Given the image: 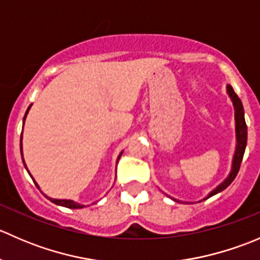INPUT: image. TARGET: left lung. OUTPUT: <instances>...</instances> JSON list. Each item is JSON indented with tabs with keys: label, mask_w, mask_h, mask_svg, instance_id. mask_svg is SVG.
<instances>
[{
	"label": "left lung",
	"mask_w": 260,
	"mask_h": 260,
	"mask_svg": "<svg viewBox=\"0 0 260 260\" xmlns=\"http://www.w3.org/2000/svg\"><path fill=\"white\" fill-rule=\"evenodd\" d=\"M226 93L229 95L230 101H232L233 107H234V118H235V137H237V146H235V151H234V156H233V161H232V170H230L229 175L225 177V180L222 182H220L214 190H211L210 192L208 193L206 198H204V201L206 199L211 198V196L216 195V193L221 192L224 191L230 183L234 181L235 177H237L238 172H239L240 169V164H242V159L244 156V152H245V147H246V140H248V128H246V123H245V118H244V108L242 101L239 99V96L235 94V91L233 90L232 85H226ZM169 196V195H167ZM170 199H172L176 203H182V204H190V203H183V201L177 200V199L171 198L169 196Z\"/></svg>",
	"instance_id": "1"
}]
</instances>
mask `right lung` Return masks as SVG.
Wrapping results in <instances>:
<instances>
[{"label":"right lung","instance_id":"add662e5","mask_svg":"<svg viewBox=\"0 0 260 260\" xmlns=\"http://www.w3.org/2000/svg\"><path fill=\"white\" fill-rule=\"evenodd\" d=\"M31 106H32V104H30V106H28L27 111H26V113H25V117H23V120H22V129H23V124H25L26 117H27V113H28V111H30ZM20 151H21V157H22L23 166H25V169L27 170V172H28V169H27V166H26L25 159H23V153H22V135H21V138H20ZM122 153H123V151L120 152L119 154H118V157H117V164H118V161H119V158H120V156H122ZM28 175H30L31 179L34 180L32 175H31L30 172H28ZM34 182H35L36 187H38L39 190H40V186L38 185V182H36L35 180H34ZM40 191H41V190H40ZM41 192H43V191H41ZM43 193H44V192H43ZM44 195H45V193H44ZM45 196H46V195H45ZM46 198H48L49 200L51 201V203L56 204V205H59V206H64V208H69V209H81V208H85V205H83V204L77 203V201H74V200H68V199H52V198H49V196H46ZM95 203H96V201H95ZM95 203H93V204H95Z\"/></svg>","mask_w":260,"mask_h":260}]
</instances>
